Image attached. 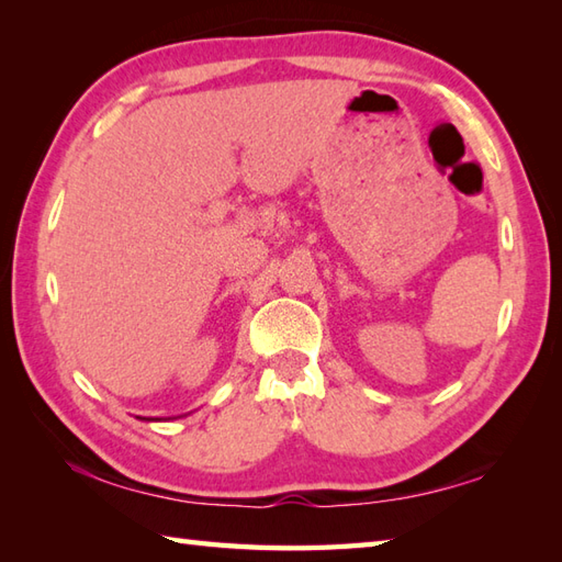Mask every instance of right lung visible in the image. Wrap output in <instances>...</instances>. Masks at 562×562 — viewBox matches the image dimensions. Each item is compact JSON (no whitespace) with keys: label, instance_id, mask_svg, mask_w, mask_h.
Instances as JSON below:
<instances>
[{"label":"right lung","instance_id":"add662e5","mask_svg":"<svg viewBox=\"0 0 562 562\" xmlns=\"http://www.w3.org/2000/svg\"><path fill=\"white\" fill-rule=\"evenodd\" d=\"M136 418H139V420H164V418H142V416H136ZM170 420V418H168Z\"/></svg>","mask_w":562,"mask_h":562}]
</instances>
